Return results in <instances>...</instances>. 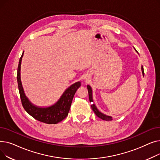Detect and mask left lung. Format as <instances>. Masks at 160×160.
<instances>
[{
  "label": "left lung",
  "instance_id": "8db88e82",
  "mask_svg": "<svg viewBox=\"0 0 160 160\" xmlns=\"http://www.w3.org/2000/svg\"><path fill=\"white\" fill-rule=\"evenodd\" d=\"M135 49V48H134ZM136 50V49H135ZM136 51L138 52L137 50H136ZM141 71H142V76L144 77V69H143V67H142V66L141 67ZM88 88V93H89V101L90 102H93V91H92V89L91 88V86L89 85H88L87 86ZM91 108L92 110H93V111L95 112V115L99 117L100 119H101L102 120H104V121H112V117L111 116H108V115H106L104 113H102V112H100L97 108L96 107L95 104H93L91 105Z\"/></svg>",
  "mask_w": 160,
  "mask_h": 160
}]
</instances>
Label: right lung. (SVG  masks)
<instances>
[{"label":"right lung","mask_w":160,"mask_h":160,"mask_svg":"<svg viewBox=\"0 0 160 160\" xmlns=\"http://www.w3.org/2000/svg\"><path fill=\"white\" fill-rule=\"evenodd\" d=\"M24 52L20 58L18 68V88L22 106L26 112L35 119L47 124H57L68 115L72 98L77 90L80 87V82H77L63 92L60 99L52 106L39 107L32 104L25 95L21 80V65Z\"/></svg>","instance_id":"obj_1"}]
</instances>
